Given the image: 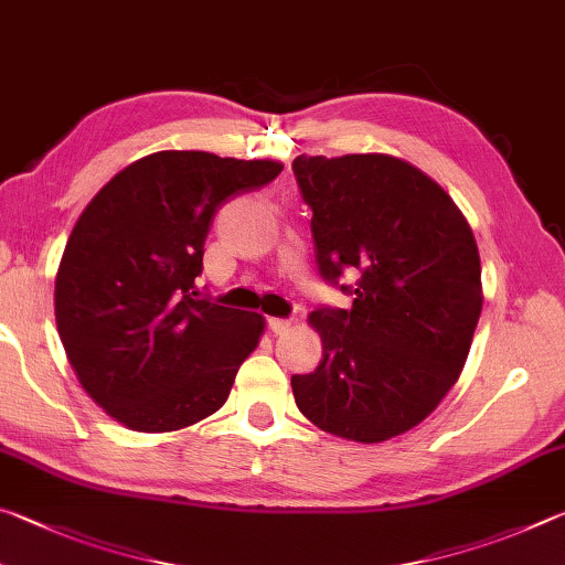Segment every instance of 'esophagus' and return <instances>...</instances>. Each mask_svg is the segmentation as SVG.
Wrapping results in <instances>:
<instances>
[{"instance_id":"1","label":"esophagus","mask_w":565,"mask_h":565,"mask_svg":"<svg viewBox=\"0 0 565 565\" xmlns=\"http://www.w3.org/2000/svg\"><path fill=\"white\" fill-rule=\"evenodd\" d=\"M269 329L274 331V333H286L291 329V319H279V317H269Z\"/></svg>"}]
</instances>
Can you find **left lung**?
Segmentation results:
<instances>
[{
    "label": "left lung",
    "mask_w": 565,
    "mask_h": 565,
    "mask_svg": "<svg viewBox=\"0 0 565 565\" xmlns=\"http://www.w3.org/2000/svg\"><path fill=\"white\" fill-rule=\"evenodd\" d=\"M321 279L353 296L319 306L317 371L291 376L321 431L379 444L418 426L461 376L481 317V259L454 199L388 154L296 157Z\"/></svg>",
    "instance_id": "8db88e82"
}]
</instances>
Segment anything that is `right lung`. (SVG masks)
Wrapping results in <instances>:
<instances>
[{
    "mask_svg": "<svg viewBox=\"0 0 565 565\" xmlns=\"http://www.w3.org/2000/svg\"><path fill=\"white\" fill-rule=\"evenodd\" d=\"M281 169L157 151L121 169L74 224L56 271V329L84 391L131 431H179L224 406L264 317L194 299V281L218 206Z\"/></svg>",
    "mask_w": 565,
    "mask_h": 565,
    "instance_id": "right-lung-1",
    "label": "right lung"
}]
</instances>
